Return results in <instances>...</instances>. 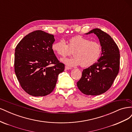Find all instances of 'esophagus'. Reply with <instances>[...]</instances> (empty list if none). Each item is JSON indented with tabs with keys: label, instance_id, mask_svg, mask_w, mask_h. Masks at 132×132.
Wrapping results in <instances>:
<instances>
[{
	"label": "esophagus",
	"instance_id": "1",
	"mask_svg": "<svg viewBox=\"0 0 132 132\" xmlns=\"http://www.w3.org/2000/svg\"><path fill=\"white\" fill-rule=\"evenodd\" d=\"M71 68H70V67H67V66H65V70H69V69H71Z\"/></svg>",
	"mask_w": 132,
	"mask_h": 132
}]
</instances>
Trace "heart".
Listing matches in <instances>:
<instances>
[{
  "label": "heart",
  "instance_id": "b5f03b06",
  "mask_svg": "<svg viewBox=\"0 0 132 132\" xmlns=\"http://www.w3.org/2000/svg\"><path fill=\"white\" fill-rule=\"evenodd\" d=\"M54 52L62 57L71 54L74 57L63 58L62 61L69 67L80 65L82 67L93 65L99 59L102 53V46L97 41L78 35L69 39L67 44L63 39L54 42L52 45Z\"/></svg>",
  "mask_w": 132,
  "mask_h": 132
}]
</instances>
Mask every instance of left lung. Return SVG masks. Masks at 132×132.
I'll return each mask as SVG.
<instances>
[{
	"label": "left lung",
	"mask_w": 132,
	"mask_h": 132,
	"mask_svg": "<svg viewBox=\"0 0 132 132\" xmlns=\"http://www.w3.org/2000/svg\"><path fill=\"white\" fill-rule=\"evenodd\" d=\"M97 35L102 46L101 57L94 64L84 69L77 86L87 95H98L105 93L112 85L118 74L120 64L119 48L110 36L99 29L92 30L88 35Z\"/></svg>",
	"instance_id": "left-lung-1"
}]
</instances>
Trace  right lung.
<instances>
[{
  "label": "right lung",
  "mask_w": 132,
  "mask_h": 132,
  "mask_svg": "<svg viewBox=\"0 0 132 132\" xmlns=\"http://www.w3.org/2000/svg\"><path fill=\"white\" fill-rule=\"evenodd\" d=\"M54 41L53 35L36 30L25 36L16 47L15 74L22 89L31 96L51 94L59 74L64 70V64L52 49Z\"/></svg>",
  "instance_id": "1"
}]
</instances>
